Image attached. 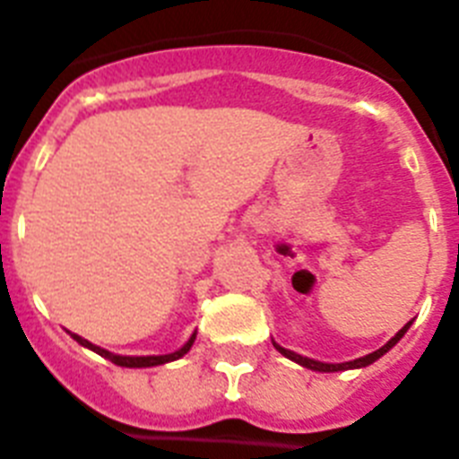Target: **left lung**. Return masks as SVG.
Masks as SVG:
<instances>
[{
    "instance_id": "obj_1",
    "label": "left lung",
    "mask_w": 459,
    "mask_h": 459,
    "mask_svg": "<svg viewBox=\"0 0 459 459\" xmlns=\"http://www.w3.org/2000/svg\"><path fill=\"white\" fill-rule=\"evenodd\" d=\"M409 326H411V322H409V324H404V326L400 328V331H397V333H395V338H391V340H388V342L384 344V347H381V350L372 351V354L363 356V359L350 360V363H319V360H312V359H306V356H301V354H294V351L285 350V347H280V344H275V342H273V347H275V350H278L280 354H282V356H287V359L296 360V363H299V366H303V368H310V370H317V372H338V370H351V368H366V366H370V363H375V360L379 359V356H384V354H386L388 350H391V347H395V344H397V340H400V338H403L404 333H407V328H409Z\"/></svg>"
}]
</instances>
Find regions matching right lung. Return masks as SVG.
<instances>
[{
	"instance_id": "obj_1",
	"label": "right lung",
	"mask_w": 459,
	"mask_h": 459,
	"mask_svg": "<svg viewBox=\"0 0 459 459\" xmlns=\"http://www.w3.org/2000/svg\"><path fill=\"white\" fill-rule=\"evenodd\" d=\"M73 340H78L82 347H89L91 351H96V354H100L103 359H109L112 363H117V366H124V368H152V366H163V363H169V360H177L181 359L184 354H188V350L193 347L195 342V333L190 335L188 342L181 347L179 351H174V354H165V356H117V354H109V351L100 350V347H96V344H91L89 340L80 338V335L73 333Z\"/></svg>"
}]
</instances>
